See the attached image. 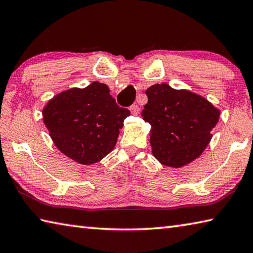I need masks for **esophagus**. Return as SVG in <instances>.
Returning <instances> with one entry per match:
<instances>
[{
    "label": "esophagus",
    "mask_w": 253,
    "mask_h": 253,
    "mask_svg": "<svg viewBox=\"0 0 253 253\" xmlns=\"http://www.w3.org/2000/svg\"><path fill=\"white\" fill-rule=\"evenodd\" d=\"M129 110H130V113H131L132 115H138L140 108H139L138 105L134 104V105H131V106L129 107Z\"/></svg>",
    "instance_id": "34e87169"
}]
</instances>
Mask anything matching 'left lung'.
Instances as JSON below:
<instances>
[{
	"mask_svg": "<svg viewBox=\"0 0 253 253\" xmlns=\"http://www.w3.org/2000/svg\"><path fill=\"white\" fill-rule=\"evenodd\" d=\"M148 102L142 116L152 125L153 155L163 165L182 168L198 158L212 138L220 111L205 98L168 84H156L146 91Z\"/></svg>",
	"mask_w": 253,
	"mask_h": 253,
	"instance_id": "1",
	"label": "left lung"
}]
</instances>
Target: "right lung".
<instances>
[{
    "label": "right lung",
    "instance_id": "obj_1",
    "mask_svg": "<svg viewBox=\"0 0 253 253\" xmlns=\"http://www.w3.org/2000/svg\"><path fill=\"white\" fill-rule=\"evenodd\" d=\"M109 92L108 85L95 81L84 89L60 92L42 111L55 146L80 164L90 165L108 155L130 115Z\"/></svg>",
    "mask_w": 253,
    "mask_h": 253
}]
</instances>
